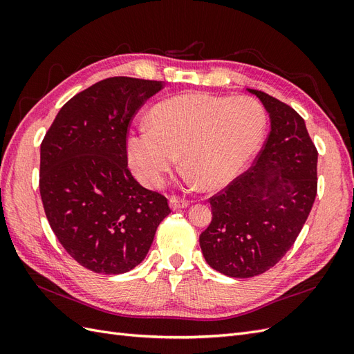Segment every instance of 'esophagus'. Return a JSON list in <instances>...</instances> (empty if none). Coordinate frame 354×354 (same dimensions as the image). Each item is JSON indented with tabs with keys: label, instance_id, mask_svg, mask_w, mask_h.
Wrapping results in <instances>:
<instances>
[{
	"label": "esophagus",
	"instance_id": "1",
	"mask_svg": "<svg viewBox=\"0 0 354 354\" xmlns=\"http://www.w3.org/2000/svg\"><path fill=\"white\" fill-rule=\"evenodd\" d=\"M189 205V201L186 199H181L178 196H171L169 198V207L173 208L174 211L176 209H181V208H186Z\"/></svg>",
	"mask_w": 354,
	"mask_h": 354
}]
</instances>
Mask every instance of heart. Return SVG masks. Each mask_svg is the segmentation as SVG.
Returning <instances> with one entry per match:
<instances>
[{
    "label": "heart",
    "mask_w": 354,
    "mask_h": 354,
    "mask_svg": "<svg viewBox=\"0 0 354 354\" xmlns=\"http://www.w3.org/2000/svg\"><path fill=\"white\" fill-rule=\"evenodd\" d=\"M151 127L127 134V155L136 176L160 187L178 155L192 178L218 190L238 177L259 149L266 128L260 103L239 95L189 93L160 102L149 115Z\"/></svg>",
    "instance_id": "heart-1"
}]
</instances>
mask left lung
I'll use <instances>...</instances> for the list:
<instances>
[{"instance_id":"left-lung-1","label":"left lung","mask_w":354,"mask_h":354,"mask_svg":"<svg viewBox=\"0 0 354 354\" xmlns=\"http://www.w3.org/2000/svg\"><path fill=\"white\" fill-rule=\"evenodd\" d=\"M270 133L254 165L209 198L212 220L199 243L207 263L230 277L261 274L294 245L317 194V151L291 106L259 90Z\"/></svg>"}]
</instances>
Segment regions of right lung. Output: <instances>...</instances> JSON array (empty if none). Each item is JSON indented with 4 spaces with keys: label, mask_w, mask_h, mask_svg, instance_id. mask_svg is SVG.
<instances>
[{
    "label": "right lung",
    "mask_w": 354,
    "mask_h": 354,
    "mask_svg": "<svg viewBox=\"0 0 354 354\" xmlns=\"http://www.w3.org/2000/svg\"><path fill=\"white\" fill-rule=\"evenodd\" d=\"M162 81L113 77L78 93L41 143L39 194L63 248L94 273L121 274L140 264L171 212L164 195L131 176L127 133Z\"/></svg>",
    "instance_id": "obj_1"
}]
</instances>
